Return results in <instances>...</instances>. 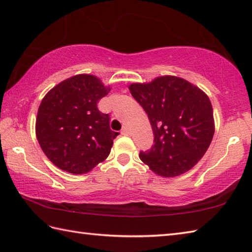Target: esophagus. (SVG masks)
I'll return each instance as SVG.
<instances>
[{
    "label": "esophagus",
    "instance_id": "obj_1",
    "mask_svg": "<svg viewBox=\"0 0 252 252\" xmlns=\"http://www.w3.org/2000/svg\"><path fill=\"white\" fill-rule=\"evenodd\" d=\"M121 134L122 135H129L130 134V130L129 129H127V127H123V129L121 130Z\"/></svg>",
    "mask_w": 252,
    "mask_h": 252
}]
</instances>
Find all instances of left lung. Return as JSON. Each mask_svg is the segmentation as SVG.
Segmentation results:
<instances>
[{
  "label": "left lung",
  "mask_w": 252,
  "mask_h": 252,
  "mask_svg": "<svg viewBox=\"0 0 252 252\" xmlns=\"http://www.w3.org/2000/svg\"><path fill=\"white\" fill-rule=\"evenodd\" d=\"M129 90L145 110L154 132V145L140 153L142 161L164 178L190 170L215 134L213 110L206 93L174 76L133 83Z\"/></svg>",
  "instance_id": "1"
}]
</instances>
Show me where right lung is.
Returning a JSON list of instances; mask_svg holds the SVG:
<instances>
[{
  "instance_id": "right-lung-1",
  "label": "right lung",
  "mask_w": 252,
  "mask_h": 252,
  "mask_svg": "<svg viewBox=\"0 0 252 252\" xmlns=\"http://www.w3.org/2000/svg\"><path fill=\"white\" fill-rule=\"evenodd\" d=\"M109 91L95 76L78 74L57 84L42 99L36 138L56 167L83 174L108 157L119 133L110 130L109 115L100 112L97 103Z\"/></svg>"
}]
</instances>
